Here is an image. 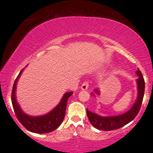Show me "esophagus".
I'll use <instances>...</instances> for the list:
<instances>
[{"label": "esophagus", "instance_id": "obj_1", "mask_svg": "<svg viewBox=\"0 0 153 153\" xmlns=\"http://www.w3.org/2000/svg\"><path fill=\"white\" fill-rule=\"evenodd\" d=\"M88 88V82H84L82 84L81 87H80V88L82 89V90H87Z\"/></svg>", "mask_w": 153, "mask_h": 153}]
</instances>
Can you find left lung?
Instances as JSON below:
<instances>
[{
  "mask_svg": "<svg viewBox=\"0 0 153 153\" xmlns=\"http://www.w3.org/2000/svg\"><path fill=\"white\" fill-rule=\"evenodd\" d=\"M136 74L138 75V78L136 80L137 85V98L134 105L129 111L122 114L111 116V117H102L96 113H93L88 109L86 110L89 121L95 128L103 131L115 130V129L124 127L136 117L138 112L140 111L142 102H143L144 92H145V80H144L141 72L139 69L136 71ZM94 93L99 96V89H95ZM91 96H94L95 94L92 93Z\"/></svg>",
  "mask_w": 153,
  "mask_h": 153,
  "instance_id": "1",
  "label": "left lung"
}]
</instances>
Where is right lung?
Instances as JSON below:
<instances>
[{"instance_id": "obj_1", "label": "right lung", "mask_w": 153, "mask_h": 153, "mask_svg": "<svg viewBox=\"0 0 153 153\" xmlns=\"http://www.w3.org/2000/svg\"><path fill=\"white\" fill-rule=\"evenodd\" d=\"M24 68L21 71L16 79L15 80L14 84L12 90V105L13 110L17 119H19L21 124L31 132L38 133V134H44L54 131L57 129L62 122L65 115V109L67 102L70 96L73 95V92H68L63 95L62 99L57 104V106L52 109L49 113L42 116H30L26 114L23 111L19 104L17 102L16 95V85L21 75L24 71Z\"/></svg>"}]
</instances>
